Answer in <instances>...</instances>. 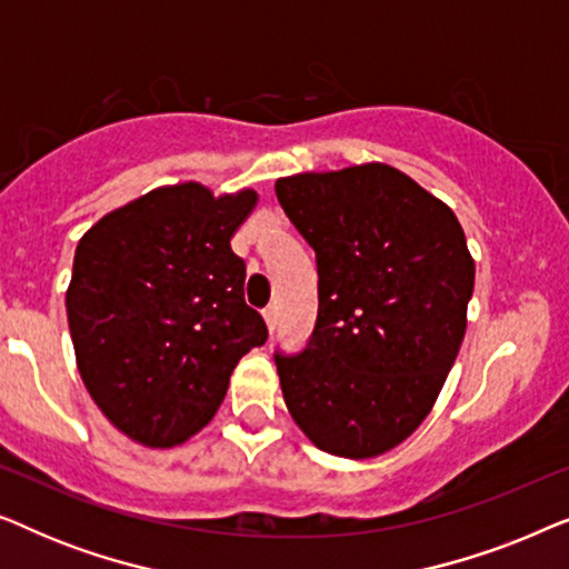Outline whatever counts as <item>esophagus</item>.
<instances>
[{"mask_svg":"<svg viewBox=\"0 0 569 569\" xmlns=\"http://www.w3.org/2000/svg\"><path fill=\"white\" fill-rule=\"evenodd\" d=\"M263 321H267L271 333L277 331V308H274V306H269L267 310H263Z\"/></svg>","mask_w":569,"mask_h":569,"instance_id":"1","label":"esophagus"}]
</instances>
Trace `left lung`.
<instances>
[{
    "instance_id": "obj_1",
    "label": "left lung",
    "mask_w": 569,
    "mask_h": 569,
    "mask_svg": "<svg viewBox=\"0 0 569 569\" xmlns=\"http://www.w3.org/2000/svg\"><path fill=\"white\" fill-rule=\"evenodd\" d=\"M316 251L318 316L274 352L284 403L318 448L372 458L430 415L466 331L473 261L453 209L391 166L279 178Z\"/></svg>"
}]
</instances>
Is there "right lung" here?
<instances>
[{"instance_id":"right-lung-1","label":"right lung","mask_w":569,"mask_h":569,"mask_svg":"<svg viewBox=\"0 0 569 569\" xmlns=\"http://www.w3.org/2000/svg\"><path fill=\"white\" fill-rule=\"evenodd\" d=\"M256 191L154 189L106 214L74 251L67 318L77 368L131 440L170 448L199 432L232 370L269 331L246 306V261L230 238Z\"/></svg>"}]
</instances>
